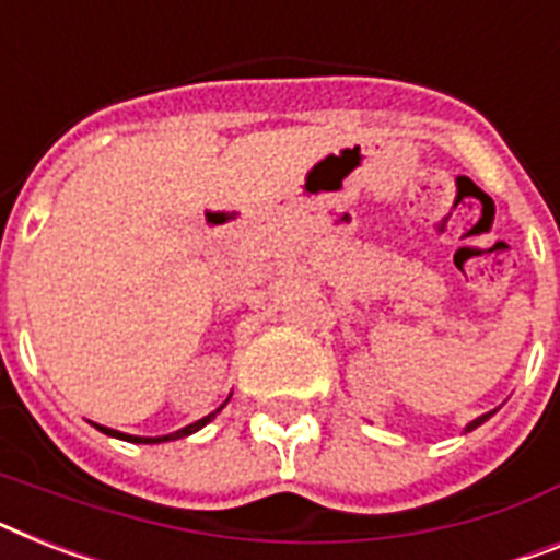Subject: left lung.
<instances>
[{
    "label": "left lung",
    "instance_id": "8db88e82",
    "mask_svg": "<svg viewBox=\"0 0 560 560\" xmlns=\"http://www.w3.org/2000/svg\"><path fill=\"white\" fill-rule=\"evenodd\" d=\"M489 417H492V411H489V413H483V417H477V420H475V422H469V429H466V431L477 429V425H480V422H486V420H489Z\"/></svg>",
    "mask_w": 560,
    "mask_h": 560
}]
</instances>
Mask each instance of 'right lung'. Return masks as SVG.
I'll use <instances>...</instances> for the list:
<instances>
[{
	"label": "right lung",
	"mask_w": 560,
	"mask_h": 560,
	"mask_svg": "<svg viewBox=\"0 0 560 560\" xmlns=\"http://www.w3.org/2000/svg\"><path fill=\"white\" fill-rule=\"evenodd\" d=\"M218 411H221V408H218ZM218 411L207 413V417H203V420L192 422V425H186V429L175 431V434H166V438H131V434H120V431H115V429H106V425H97V429H100V431H103V434H112V438L129 440V443H166V440H177V438H186V434H192V431L203 429V425H207V422H209V420H212V417H215V413H218Z\"/></svg>",
	"instance_id": "1"
}]
</instances>
